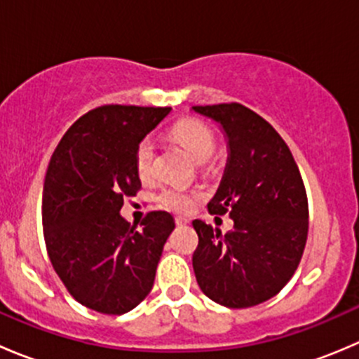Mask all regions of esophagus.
Returning a JSON list of instances; mask_svg holds the SVG:
<instances>
[{
    "mask_svg": "<svg viewBox=\"0 0 359 359\" xmlns=\"http://www.w3.org/2000/svg\"><path fill=\"white\" fill-rule=\"evenodd\" d=\"M175 224L177 226H187V224H189V219H186V217H177Z\"/></svg>",
    "mask_w": 359,
    "mask_h": 359,
    "instance_id": "1",
    "label": "esophagus"
}]
</instances>
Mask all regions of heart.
<instances>
[{"label": "heart", "instance_id": "1", "mask_svg": "<svg viewBox=\"0 0 359 359\" xmlns=\"http://www.w3.org/2000/svg\"><path fill=\"white\" fill-rule=\"evenodd\" d=\"M172 135L196 163L208 161L215 151V137L212 130L196 119L179 121L172 130ZM135 170L142 180L153 177L154 172V144L151 139L140 140L135 151ZM198 200V193L182 189V187H165L158 193L156 201L170 212H189Z\"/></svg>", "mask_w": 359, "mask_h": 359}]
</instances>
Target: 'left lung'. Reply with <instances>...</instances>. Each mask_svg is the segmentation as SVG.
I'll use <instances>...</instances> for the list:
<instances>
[{
    "mask_svg": "<svg viewBox=\"0 0 359 359\" xmlns=\"http://www.w3.org/2000/svg\"><path fill=\"white\" fill-rule=\"evenodd\" d=\"M227 142V163L210 213H229L234 227L194 220L193 269L201 292L226 307L266 302L290 281L307 240V196L299 166L280 133L241 104L194 106Z\"/></svg>",
    "mask_w": 359,
    "mask_h": 359,
    "instance_id": "8db88e82",
    "label": "left lung"
}]
</instances>
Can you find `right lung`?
Listing matches in <instances>:
<instances>
[{"label":"right lung","instance_id":"add662e5","mask_svg":"<svg viewBox=\"0 0 359 359\" xmlns=\"http://www.w3.org/2000/svg\"><path fill=\"white\" fill-rule=\"evenodd\" d=\"M172 107L102 106L78 119L50 159L43 186V233L66 288L88 309L125 314L151 292L163 247L175 227L151 212L142 229L119 213L140 189L135 151Z\"/></svg>","mask_w":359,"mask_h":359}]
</instances>
